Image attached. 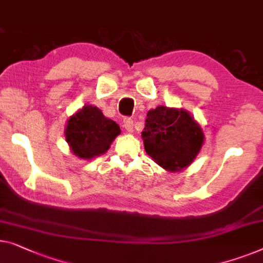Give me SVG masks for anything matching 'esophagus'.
<instances>
[{
	"mask_svg": "<svg viewBox=\"0 0 263 263\" xmlns=\"http://www.w3.org/2000/svg\"><path fill=\"white\" fill-rule=\"evenodd\" d=\"M123 127L128 133L134 132V122L132 119H124L123 120Z\"/></svg>",
	"mask_w": 263,
	"mask_h": 263,
	"instance_id": "34e87169",
	"label": "esophagus"
}]
</instances>
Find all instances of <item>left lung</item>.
Returning <instances> with one entry per match:
<instances>
[{
    "instance_id": "obj_1",
    "label": "left lung",
    "mask_w": 263,
    "mask_h": 263,
    "mask_svg": "<svg viewBox=\"0 0 263 263\" xmlns=\"http://www.w3.org/2000/svg\"><path fill=\"white\" fill-rule=\"evenodd\" d=\"M141 136L146 153L170 172L191 165L204 143L203 129L191 114L163 105L147 112Z\"/></svg>"
}]
</instances>
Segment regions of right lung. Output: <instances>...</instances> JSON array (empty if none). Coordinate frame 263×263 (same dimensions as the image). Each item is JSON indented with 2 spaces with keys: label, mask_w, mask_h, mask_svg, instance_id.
Segmentation results:
<instances>
[{
  "label": "right lung",
  "mask_w": 263,
  "mask_h": 263,
  "mask_svg": "<svg viewBox=\"0 0 263 263\" xmlns=\"http://www.w3.org/2000/svg\"><path fill=\"white\" fill-rule=\"evenodd\" d=\"M120 134V125L90 104L68 117L65 128V139L71 152L83 160H92L106 153Z\"/></svg>",
  "instance_id": "obj_1"
}]
</instances>
